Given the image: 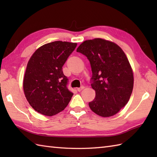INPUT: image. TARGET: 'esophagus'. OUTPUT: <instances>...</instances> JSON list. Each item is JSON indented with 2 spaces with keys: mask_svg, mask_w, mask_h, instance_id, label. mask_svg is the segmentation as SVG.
<instances>
[{
  "mask_svg": "<svg viewBox=\"0 0 157 157\" xmlns=\"http://www.w3.org/2000/svg\"><path fill=\"white\" fill-rule=\"evenodd\" d=\"M84 86H82V87L81 88H78V89H77V90H78V92H81L82 90L83 89H84Z\"/></svg>",
  "mask_w": 157,
  "mask_h": 157,
  "instance_id": "1",
  "label": "esophagus"
}]
</instances>
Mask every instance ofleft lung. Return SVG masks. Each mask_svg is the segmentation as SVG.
Masks as SVG:
<instances>
[{
    "label": "left lung",
    "mask_w": 157,
    "mask_h": 157,
    "mask_svg": "<svg viewBox=\"0 0 157 157\" xmlns=\"http://www.w3.org/2000/svg\"><path fill=\"white\" fill-rule=\"evenodd\" d=\"M77 52L87 56L92 67L96 96L90 108L102 117L115 115L128 102L134 88V73L125 52L102 38L83 42Z\"/></svg>",
    "instance_id": "left-lung-1"
}]
</instances>
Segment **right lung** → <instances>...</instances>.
<instances>
[{
	"label": "right lung",
	"mask_w": 157,
	"mask_h": 157,
	"mask_svg": "<svg viewBox=\"0 0 157 157\" xmlns=\"http://www.w3.org/2000/svg\"><path fill=\"white\" fill-rule=\"evenodd\" d=\"M77 43L55 41L39 47L29 59L23 82V92L36 111L46 116L65 109L73 93L67 88V78L62 70Z\"/></svg>",
	"instance_id": "1"
}]
</instances>
